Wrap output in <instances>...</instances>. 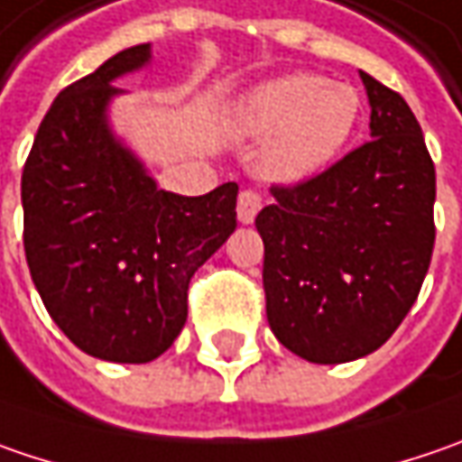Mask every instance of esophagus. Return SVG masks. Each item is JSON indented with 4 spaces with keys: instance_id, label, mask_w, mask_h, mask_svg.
Listing matches in <instances>:
<instances>
[{
    "instance_id": "obj_1",
    "label": "esophagus",
    "mask_w": 462,
    "mask_h": 462,
    "mask_svg": "<svg viewBox=\"0 0 462 462\" xmlns=\"http://www.w3.org/2000/svg\"><path fill=\"white\" fill-rule=\"evenodd\" d=\"M261 196L255 191H240V196H237V219L243 222V225H251L253 219H255V214L261 211Z\"/></svg>"
}]
</instances>
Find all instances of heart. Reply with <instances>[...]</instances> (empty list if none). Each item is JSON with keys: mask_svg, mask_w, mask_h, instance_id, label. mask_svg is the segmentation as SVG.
<instances>
[{"mask_svg": "<svg viewBox=\"0 0 462 462\" xmlns=\"http://www.w3.org/2000/svg\"><path fill=\"white\" fill-rule=\"evenodd\" d=\"M359 95L318 74H287L245 97L240 126L266 136L263 171L276 180H305L326 171L346 147L359 121Z\"/></svg>", "mask_w": 462, "mask_h": 462, "instance_id": "obj_1", "label": "heart"}]
</instances>
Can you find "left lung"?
<instances>
[{
    "instance_id": "8db88e82",
    "label": "left lung",
    "mask_w": 462,
    "mask_h": 462,
    "mask_svg": "<svg viewBox=\"0 0 462 462\" xmlns=\"http://www.w3.org/2000/svg\"><path fill=\"white\" fill-rule=\"evenodd\" d=\"M362 74L370 142L255 217L273 336L315 365L380 349L419 297L434 251V162L409 103Z\"/></svg>"
}]
</instances>
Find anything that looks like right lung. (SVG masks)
I'll list each match as a JSON object with an SVG mask.
<instances>
[{"label": "right lung", "mask_w": 462, "mask_h": 462, "mask_svg": "<svg viewBox=\"0 0 462 462\" xmlns=\"http://www.w3.org/2000/svg\"><path fill=\"white\" fill-rule=\"evenodd\" d=\"M150 43L111 56L59 92L23 168V243L32 284L74 346L144 365L172 346L191 276L237 227V183L160 191L106 124L111 82Z\"/></svg>", "instance_id": "right-lung-1"}]
</instances>
